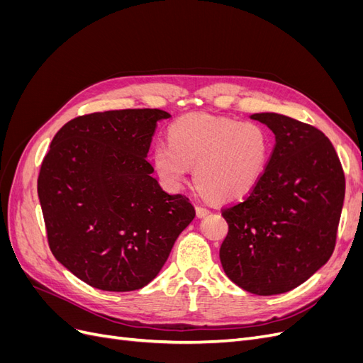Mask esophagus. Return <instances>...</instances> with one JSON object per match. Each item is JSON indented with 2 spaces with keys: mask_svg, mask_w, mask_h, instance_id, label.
I'll return each mask as SVG.
<instances>
[{
  "mask_svg": "<svg viewBox=\"0 0 363 363\" xmlns=\"http://www.w3.org/2000/svg\"><path fill=\"white\" fill-rule=\"evenodd\" d=\"M195 211H196V216H199V218H203V216H206L208 213V208H206L203 206H196Z\"/></svg>",
  "mask_w": 363,
  "mask_h": 363,
  "instance_id": "obj_1",
  "label": "esophagus"
}]
</instances>
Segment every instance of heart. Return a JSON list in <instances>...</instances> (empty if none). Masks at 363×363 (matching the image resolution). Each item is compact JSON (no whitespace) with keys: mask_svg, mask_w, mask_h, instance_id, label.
I'll return each mask as SVG.
<instances>
[{"mask_svg":"<svg viewBox=\"0 0 363 363\" xmlns=\"http://www.w3.org/2000/svg\"><path fill=\"white\" fill-rule=\"evenodd\" d=\"M168 142L152 152L160 179L180 188L195 168L200 192L216 201H235L250 194L265 172L271 155V136L256 123L189 113L169 127Z\"/></svg>","mask_w":363,"mask_h":363,"instance_id":"b5f03b06","label":"heart"}]
</instances>
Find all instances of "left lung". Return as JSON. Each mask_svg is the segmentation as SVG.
Here are the masks:
<instances>
[{
	"label": "left lung",
	"instance_id": "obj_1",
	"mask_svg": "<svg viewBox=\"0 0 363 363\" xmlns=\"http://www.w3.org/2000/svg\"><path fill=\"white\" fill-rule=\"evenodd\" d=\"M276 145L245 199L223 208L228 233L219 248L227 277L256 295L300 286L325 265L345 196L342 164L321 130L280 113H255Z\"/></svg>",
	"mask_w": 363,
	"mask_h": 363
}]
</instances>
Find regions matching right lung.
<instances>
[{
  "instance_id": "right-lung-1",
  "label": "right lung",
  "mask_w": 363,
  "mask_h": 363,
  "mask_svg": "<svg viewBox=\"0 0 363 363\" xmlns=\"http://www.w3.org/2000/svg\"><path fill=\"white\" fill-rule=\"evenodd\" d=\"M159 108L83 115L65 124L42 162L38 195L48 244L75 277L101 291L144 288L195 218L147 160Z\"/></svg>"
}]
</instances>
